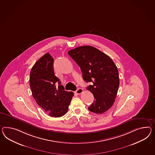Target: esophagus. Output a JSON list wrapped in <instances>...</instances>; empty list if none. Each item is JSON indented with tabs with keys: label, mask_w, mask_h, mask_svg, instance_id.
Segmentation results:
<instances>
[{
	"label": "esophagus",
	"mask_w": 155,
	"mask_h": 155,
	"mask_svg": "<svg viewBox=\"0 0 155 155\" xmlns=\"http://www.w3.org/2000/svg\"><path fill=\"white\" fill-rule=\"evenodd\" d=\"M83 92V89H81V88H80V87L78 88L75 91L76 93L78 94H81Z\"/></svg>",
	"instance_id": "1"
}]
</instances>
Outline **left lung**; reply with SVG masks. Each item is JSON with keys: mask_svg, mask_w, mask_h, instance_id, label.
Returning a JSON list of instances; mask_svg holds the SVG:
<instances>
[{"mask_svg": "<svg viewBox=\"0 0 155 155\" xmlns=\"http://www.w3.org/2000/svg\"><path fill=\"white\" fill-rule=\"evenodd\" d=\"M68 54L80 66L84 80L93 83L87 87L94 97L88 110L97 114L108 110L115 102L119 87V72L114 61L89 45L73 49Z\"/></svg>", "mask_w": 155, "mask_h": 155, "instance_id": "left-lung-1", "label": "left lung"}]
</instances>
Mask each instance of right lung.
Returning a JSON list of instances; mask_svg holds the SVG:
<instances>
[{
	"label": "right lung",
	"mask_w": 155,
	"mask_h": 155,
	"mask_svg": "<svg viewBox=\"0 0 155 155\" xmlns=\"http://www.w3.org/2000/svg\"><path fill=\"white\" fill-rule=\"evenodd\" d=\"M53 62L48 53L38 60L30 72V86L38 104L50 116L60 117L67 113L74 93L64 91L54 75Z\"/></svg>",
	"instance_id": "1"
}]
</instances>
